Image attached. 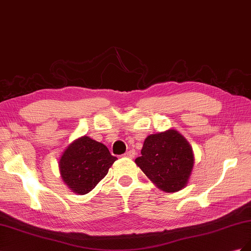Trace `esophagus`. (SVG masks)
I'll list each match as a JSON object with an SVG mask.
<instances>
[{"instance_id":"obj_1","label":"esophagus","mask_w":251,"mask_h":251,"mask_svg":"<svg viewBox=\"0 0 251 251\" xmlns=\"http://www.w3.org/2000/svg\"><path fill=\"white\" fill-rule=\"evenodd\" d=\"M135 155H136V151L134 150H131V151H127L124 156L126 158H134Z\"/></svg>"}]
</instances>
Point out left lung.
Instances as JSON below:
<instances>
[{
  "label": "left lung",
  "mask_w": 251,
  "mask_h": 251,
  "mask_svg": "<svg viewBox=\"0 0 251 251\" xmlns=\"http://www.w3.org/2000/svg\"><path fill=\"white\" fill-rule=\"evenodd\" d=\"M135 162L159 189L175 193L186 186L195 158L189 142L178 131L170 128L148 136L141 156Z\"/></svg>",
  "instance_id": "obj_1"
}]
</instances>
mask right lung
<instances>
[{"instance_id":"add662e5","label":"right lung","mask_w":251,"mask_h":251,"mask_svg":"<svg viewBox=\"0 0 251 251\" xmlns=\"http://www.w3.org/2000/svg\"><path fill=\"white\" fill-rule=\"evenodd\" d=\"M117 160L103 143L81 136L63 151L58 168L60 177L74 194L90 193Z\"/></svg>"}]
</instances>
